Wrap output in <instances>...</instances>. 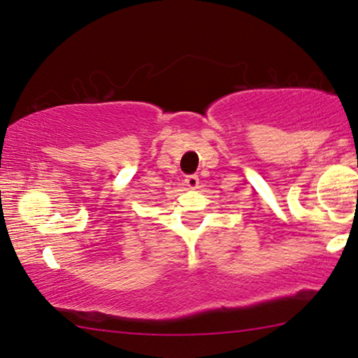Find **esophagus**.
<instances>
[{
  "label": "esophagus",
  "mask_w": 358,
  "mask_h": 358,
  "mask_svg": "<svg viewBox=\"0 0 358 358\" xmlns=\"http://www.w3.org/2000/svg\"><path fill=\"white\" fill-rule=\"evenodd\" d=\"M185 185L189 189H195L199 185V176L197 174H189L185 176Z\"/></svg>",
  "instance_id": "34e87169"
}]
</instances>
